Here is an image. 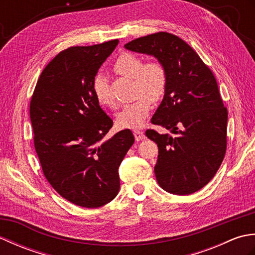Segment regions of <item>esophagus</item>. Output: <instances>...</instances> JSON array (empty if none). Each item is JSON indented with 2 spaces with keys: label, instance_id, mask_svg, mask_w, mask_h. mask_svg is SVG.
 Listing matches in <instances>:
<instances>
[{
  "label": "esophagus",
  "instance_id": "obj_1",
  "mask_svg": "<svg viewBox=\"0 0 255 255\" xmlns=\"http://www.w3.org/2000/svg\"><path fill=\"white\" fill-rule=\"evenodd\" d=\"M133 136H134V139L137 140V141H140V140H142L145 138L144 133L141 131V130H133Z\"/></svg>",
  "mask_w": 255,
  "mask_h": 255
}]
</instances>
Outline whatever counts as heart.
<instances>
[{"mask_svg":"<svg viewBox=\"0 0 255 255\" xmlns=\"http://www.w3.org/2000/svg\"><path fill=\"white\" fill-rule=\"evenodd\" d=\"M113 71L133 79L134 91L138 96L136 101L125 105L117 114L116 123L123 128L141 127L149 115L152 102L163 99L169 79L165 67L160 61H148L143 63L142 59L130 52H122L113 64ZM94 94L102 106L116 108V102L112 99L106 80L97 77L94 82Z\"/></svg>","mask_w":255,"mask_h":255,"instance_id":"1","label":"heart"}]
</instances>
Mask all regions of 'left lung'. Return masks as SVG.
Segmentation results:
<instances>
[{
  "instance_id": "1",
  "label": "left lung",
  "mask_w": 255,
  "mask_h": 255,
  "mask_svg": "<svg viewBox=\"0 0 255 255\" xmlns=\"http://www.w3.org/2000/svg\"><path fill=\"white\" fill-rule=\"evenodd\" d=\"M125 47L154 56L167 72L166 93L151 123L175 136L145 131L159 148L156 181L174 195L199 191L217 173L227 150L228 111L215 75L191 46L170 32L140 37Z\"/></svg>"
}]
</instances>
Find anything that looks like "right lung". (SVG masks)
<instances>
[{
	"label": "right lung",
	"mask_w": 255,
	"mask_h": 255,
	"mask_svg": "<svg viewBox=\"0 0 255 255\" xmlns=\"http://www.w3.org/2000/svg\"><path fill=\"white\" fill-rule=\"evenodd\" d=\"M119 40L59 52L37 81L29 106L44 175L70 203L99 208L116 197L118 167L134 142L129 129L111 139L113 121L94 94L99 69Z\"/></svg>",
	"instance_id": "obj_1"
}]
</instances>
